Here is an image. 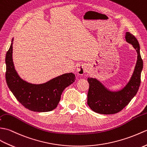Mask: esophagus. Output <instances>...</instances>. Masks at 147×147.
<instances>
[{
    "label": "esophagus",
    "mask_w": 147,
    "mask_h": 147,
    "mask_svg": "<svg viewBox=\"0 0 147 147\" xmlns=\"http://www.w3.org/2000/svg\"><path fill=\"white\" fill-rule=\"evenodd\" d=\"M87 70V66L85 64H79L77 67V72L80 76H82L86 73Z\"/></svg>",
    "instance_id": "1"
}]
</instances>
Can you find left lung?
<instances>
[{"label":"left lung","instance_id":"8db88e82","mask_svg":"<svg viewBox=\"0 0 147 147\" xmlns=\"http://www.w3.org/2000/svg\"><path fill=\"white\" fill-rule=\"evenodd\" d=\"M126 40L131 43L138 53L137 61L131 79L123 89L118 92L107 90L98 80L88 78L89 84L87 93V104L93 111L102 115H113L121 111L128 105L137 93L141 83L143 60L140 52V45L134 35L127 32Z\"/></svg>","mask_w":147,"mask_h":147}]
</instances>
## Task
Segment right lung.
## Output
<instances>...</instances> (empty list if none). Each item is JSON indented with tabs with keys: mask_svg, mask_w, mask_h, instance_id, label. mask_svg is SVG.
Returning <instances> with one entry per match:
<instances>
[{
	"mask_svg": "<svg viewBox=\"0 0 147 147\" xmlns=\"http://www.w3.org/2000/svg\"><path fill=\"white\" fill-rule=\"evenodd\" d=\"M12 54V43L5 56V79L16 99L32 111L47 112L56 108L63 90L75 82L76 76L73 73L65 74L45 84H29L22 80L16 72Z\"/></svg>",
	"mask_w": 147,
	"mask_h": 147,
	"instance_id": "obj_1",
	"label": "right lung"
}]
</instances>
